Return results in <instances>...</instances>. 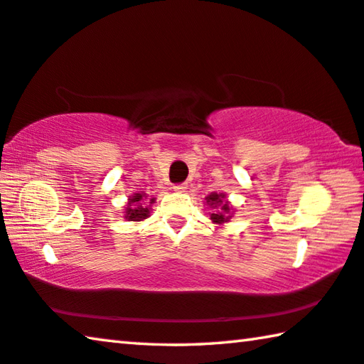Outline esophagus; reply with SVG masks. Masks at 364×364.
Instances as JSON below:
<instances>
[{"mask_svg":"<svg viewBox=\"0 0 364 364\" xmlns=\"http://www.w3.org/2000/svg\"><path fill=\"white\" fill-rule=\"evenodd\" d=\"M186 189H188L186 184H175L173 186V191H176V193H184Z\"/></svg>","mask_w":364,"mask_h":364,"instance_id":"34e87169","label":"esophagus"}]
</instances>
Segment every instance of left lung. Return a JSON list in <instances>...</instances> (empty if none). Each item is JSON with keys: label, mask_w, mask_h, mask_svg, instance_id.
Here are the masks:
<instances>
[{"label": "left lung", "mask_w": 364, "mask_h": 364, "mask_svg": "<svg viewBox=\"0 0 364 364\" xmlns=\"http://www.w3.org/2000/svg\"><path fill=\"white\" fill-rule=\"evenodd\" d=\"M208 207L212 208L210 220L217 225L228 223L232 217V207L228 202L226 196L223 193H212L210 196L205 197Z\"/></svg>", "instance_id": "obj_1"}]
</instances>
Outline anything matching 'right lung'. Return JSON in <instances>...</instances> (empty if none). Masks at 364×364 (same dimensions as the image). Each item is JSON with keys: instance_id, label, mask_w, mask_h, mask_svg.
Listing matches in <instances>:
<instances>
[{"instance_id": "obj_1", "label": "right lung", "mask_w": 364, "mask_h": 364, "mask_svg": "<svg viewBox=\"0 0 364 364\" xmlns=\"http://www.w3.org/2000/svg\"><path fill=\"white\" fill-rule=\"evenodd\" d=\"M156 199H149L146 193H134L130 199H128V204L125 207V215L123 218L128 221H143L151 213V204H154Z\"/></svg>"}]
</instances>
